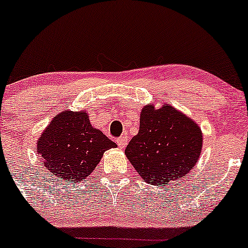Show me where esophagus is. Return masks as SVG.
<instances>
[{
    "label": "esophagus",
    "instance_id": "1",
    "mask_svg": "<svg viewBox=\"0 0 248 248\" xmlns=\"http://www.w3.org/2000/svg\"><path fill=\"white\" fill-rule=\"evenodd\" d=\"M127 142H129V141H127L126 136H121V137H118V139H117V144H118V147L122 148V149L126 147Z\"/></svg>",
    "mask_w": 248,
    "mask_h": 248
}]
</instances>
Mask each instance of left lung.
I'll return each mask as SVG.
<instances>
[{
  "instance_id": "1",
  "label": "left lung",
  "mask_w": 248,
  "mask_h": 248,
  "mask_svg": "<svg viewBox=\"0 0 248 248\" xmlns=\"http://www.w3.org/2000/svg\"><path fill=\"white\" fill-rule=\"evenodd\" d=\"M203 144L201 127L193 119L165 105L142 108L139 134L131 139L125 155L143 180L163 186L192 170Z\"/></svg>"
}]
</instances>
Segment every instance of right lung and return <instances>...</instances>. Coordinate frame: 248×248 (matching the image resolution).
Segmentation results:
<instances>
[{"mask_svg":"<svg viewBox=\"0 0 248 248\" xmlns=\"http://www.w3.org/2000/svg\"><path fill=\"white\" fill-rule=\"evenodd\" d=\"M117 144L92 126L86 111H63L39 137L37 153L57 178L81 181L91 175L104 153Z\"/></svg>","mask_w":248,"mask_h":248,"instance_id":"1","label":"right lung"}]
</instances>
